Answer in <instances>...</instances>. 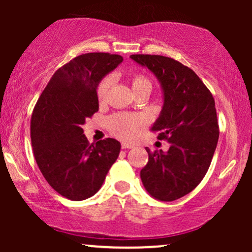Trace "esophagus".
Segmentation results:
<instances>
[{
  "mask_svg": "<svg viewBox=\"0 0 252 252\" xmlns=\"http://www.w3.org/2000/svg\"><path fill=\"white\" fill-rule=\"evenodd\" d=\"M132 148V146L131 144H129V143H122V149H131Z\"/></svg>",
  "mask_w": 252,
  "mask_h": 252,
  "instance_id": "1",
  "label": "esophagus"
}]
</instances>
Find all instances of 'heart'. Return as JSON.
<instances>
[{"mask_svg":"<svg viewBox=\"0 0 252 252\" xmlns=\"http://www.w3.org/2000/svg\"><path fill=\"white\" fill-rule=\"evenodd\" d=\"M110 82L108 78H104L97 85V97L99 102H104L106 99L109 91ZM149 85V80L146 77L136 74L131 78V88L132 90L141 88V86ZM142 118L135 116V115L128 114H116L108 120V128L112 135L117 136L118 138H122L126 141H131L136 138L138 134V129L142 126Z\"/></svg>","mask_w":252,"mask_h":252,"instance_id":"obj_1","label":"heart"}]
</instances>
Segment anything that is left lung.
Listing matches in <instances>:
<instances>
[{
    "label": "left lung",
    "instance_id": "8db88e82",
    "mask_svg": "<svg viewBox=\"0 0 252 252\" xmlns=\"http://www.w3.org/2000/svg\"><path fill=\"white\" fill-rule=\"evenodd\" d=\"M130 58L160 80L164 102L152 131L170 143L167 153L146 148L149 158L141 180L153 198L176 200L192 192L210 168L219 137L215 98L195 72L178 60L150 54Z\"/></svg>",
    "mask_w": 252,
    "mask_h": 252
}]
</instances>
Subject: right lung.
Here are the masks:
<instances>
[{
	"instance_id": "right-lung-1",
	"label": "right lung",
	"mask_w": 252,
	"mask_h": 252,
	"mask_svg": "<svg viewBox=\"0 0 252 252\" xmlns=\"http://www.w3.org/2000/svg\"><path fill=\"white\" fill-rule=\"evenodd\" d=\"M123 62L118 54L86 53L57 70L34 106L31 140L43 178L60 195L79 201L99 190L121 143H89L82 126L98 111L97 85Z\"/></svg>"
}]
</instances>
